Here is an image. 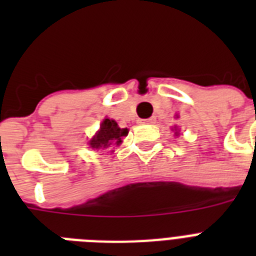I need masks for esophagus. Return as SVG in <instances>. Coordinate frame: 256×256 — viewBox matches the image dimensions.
Masks as SVG:
<instances>
[{
	"instance_id": "esophagus-1",
	"label": "esophagus",
	"mask_w": 256,
	"mask_h": 256,
	"mask_svg": "<svg viewBox=\"0 0 256 256\" xmlns=\"http://www.w3.org/2000/svg\"><path fill=\"white\" fill-rule=\"evenodd\" d=\"M156 122V120L154 118H148V120H142V124H152Z\"/></svg>"
}]
</instances>
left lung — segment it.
Wrapping results in <instances>:
<instances>
[{
  "label": "left lung",
  "instance_id": "obj_1",
  "mask_svg": "<svg viewBox=\"0 0 256 256\" xmlns=\"http://www.w3.org/2000/svg\"><path fill=\"white\" fill-rule=\"evenodd\" d=\"M175 128V134H176V136H178L179 132H176V128Z\"/></svg>",
  "mask_w": 256,
  "mask_h": 256
}]
</instances>
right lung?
Segmentation results:
<instances>
[{
	"label": "right lung",
	"mask_w": 256,
	"mask_h": 256,
	"mask_svg": "<svg viewBox=\"0 0 256 256\" xmlns=\"http://www.w3.org/2000/svg\"><path fill=\"white\" fill-rule=\"evenodd\" d=\"M128 128H120L114 120L104 118L100 130L88 140V144L94 150H104L112 146H120L122 144V138L128 136Z\"/></svg>",
	"instance_id": "1"
}]
</instances>
